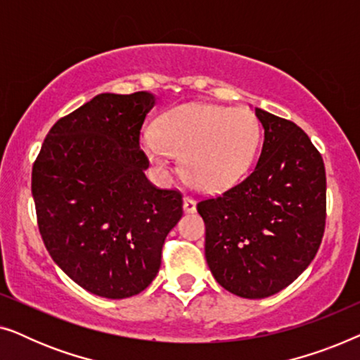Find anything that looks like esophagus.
Masks as SVG:
<instances>
[{
  "label": "esophagus",
  "mask_w": 360,
  "mask_h": 360,
  "mask_svg": "<svg viewBox=\"0 0 360 360\" xmlns=\"http://www.w3.org/2000/svg\"><path fill=\"white\" fill-rule=\"evenodd\" d=\"M184 211L185 213H195L196 211V201L190 196H185L184 198Z\"/></svg>",
  "instance_id": "esophagus-1"
}]
</instances>
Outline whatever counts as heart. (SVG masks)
<instances>
[{
	"label": "heart",
	"instance_id": "1",
	"mask_svg": "<svg viewBox=\"0 0 360 360\" xmlns=\"http://www.w3.org/2000/svg\"><path fill=\"white\" fill-rule=\"evenodd\" d=\"M260 124L248 108L213 103H185L167 111L155 134L142 137L147 157L164 174L172 172V155H181L190 184L219 193L239 184L257 154Z\"/></svg>",
	"mask_w": 360,
	"mask_h": 360
}]
</instances>
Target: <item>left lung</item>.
<instances>
[{
    "label": "left lung",
    "mask_w": 360,
    "mask_h": 360,
    "mask_svg": "<svg viewBox=\"0 0 360 360\" xmlns=\"http://www.w3.org/2000/svg\"><path fill=\"white\" fill-rule=\"evenodd\" d=\"M262 152L248 179L218 198L200 201L205 257L221 287L243 298H267L311 264L326 221L321 154L292 121L255 108Z\"/></svg>",
    "instance_id": "8db88e82"
}]
</instances>
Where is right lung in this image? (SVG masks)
Masks as SVG:
<instances>
[{"mask_svg": "<svg viewBox=\"0 0 360 360\" xmlns=\"http://www.w3.org/2000/svg\"><path fill=\"white\" fill-rule=\"evenodd\" d=\"M150 91L101 93L58 120L32 167L44 244L73 282L98 297L141 293L157 277L162 245L181 218V195L147 180L139 131Z\"/></svg>", "mask_w": 360, "mask_h": 360, "instance_id": "right-lung-1", "label": "right lung"}]
</instances>
